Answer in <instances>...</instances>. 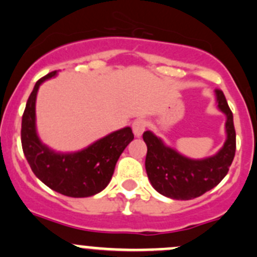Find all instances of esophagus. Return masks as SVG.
Segmentation results:
<instances>
[{
  "instance_id": "esophagus-1",
  "label": "esophagus",
  "mask_w": 257,
  "mask_h": 257,
  "mask_svg": "<svg viewBox=\"0 0 257 257\" xmlns=\"http://www.w3.org/2000/svg\"><path fill=\"white\" fill-rule=\"evenodd\" d=\"M147 127V122L145 118H137V120L134 121L132 123V130H134L135 136L140 137L145 132V130Z\"/></svg>"
}]
</instances>
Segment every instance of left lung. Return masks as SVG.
<instances>
[{"label":"left lung","instance_id":"left-lung-1","mask_svg":"<svg viewBox=\"0 0 257 257\" xmlns=\"http://www.w3.org/2000/svg\"><path fill=\"white\" fill-rule=\"evenodd\" d=\"M219 109L226 115V141L213 157L190 160L167 147L161 139L146 131L144 141L147 145L146 172L153 188L161 194L177 200H189L200 197L218 186L229 172L236 150V134L232 112L220 89L215 90Z\"/></svg>","mask_w":257,"mask_h":257}]
</instances>
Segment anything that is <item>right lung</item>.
Instances as JSON below:
<instances>
[{
    "instance_id": "right-lung-1",
    "label": "right lung",
    "mask_w": 257,
    "mask_h": 257,
    "mask_svg": "<svg viewBox=\"0 0 257 257\" xmlns=\"http://www.w3.org/2000/svg\"><path fill=\"white\" fill-rule=\"evenodd\" d=\"M55 74L52 71L39 79L28 97L21 128L23 153L37 178L50 189L67 197H91L109 184L134 134L130 127L118 130L75 153H57L44 146L36 132V97L39 85Z\"/></svg>"
}]
</instances>
